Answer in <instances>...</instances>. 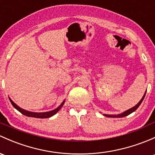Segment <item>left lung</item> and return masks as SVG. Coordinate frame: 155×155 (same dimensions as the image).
<instances>
[{
    "instance_id": "obj_1",
    "label": "left lung",
    "mask_w": 155,
    "mask_h": 155,
    "mask_svg": "<svg viewBox=\"0 0 155 155\" xmlns=\"http://www.w3.org/2000/svg\"><path fill=\"white\" fill-rule=\"evenodd\" d=\"M146 93H145L144 96H143V98L141 99V100L140 101V102H138V103L137 104V105H135L134 107H131V108L128 109V110H126V111H125L124 113L121 114H118V115H107V114H104V116H105V117H118V118H121V117H124L128 116V115H129L130 114H131V113H132V112L134 111V110H136L137 109V107H139L140 105V104L142 103L143 99H144L145 96H146Z\"/></svg>"
}]
</instances>
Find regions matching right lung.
Masks as SVG:
<instances>
[{"label": "right lung", "mask_w": 155, "mask_h": 155, "mask_svg": "<svg viewBox=\"0 0 155 155\" xmlns=\"http://www.w3.org/2000/svg\"><path fill=\"white\" fill-rule=\"evenodd\" d=\"M9 99V101H10V102L12 103V105H13V107H15V109H17L18 110L19 112H21V113L22 114L25 115V116L27 117H35V118H49V117L53 116L54 114H56L57 112L58 111V110L61 109V107L63 106V105H64V101H63L62 103L61 104V105H59L58 107H57L56 109H55V110H51V111H49V112H44V113H35V112H30V111H27V110H24V109L21 108L20 107L18 106L17 105H16L15 103L10 98Z\"/></svg>", "instance_id": "obj_1"}]
</instances>
